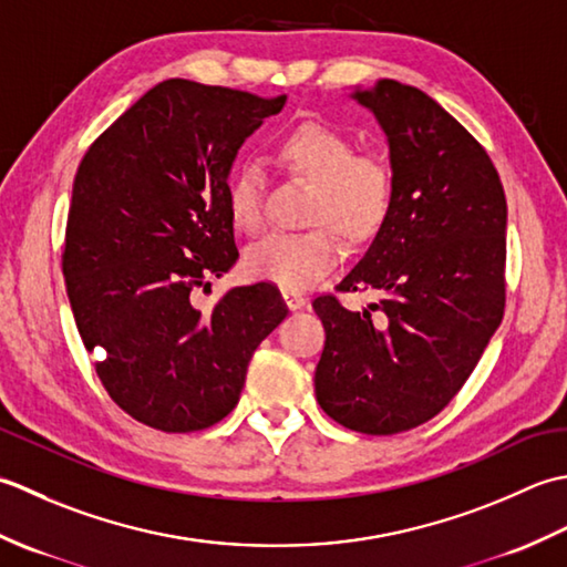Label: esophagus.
Returning <instances> with one entry per match:
<instances>
[{
  "label": "esophagus",
  "instance_id": "obj_1",
  "mask_svg": "<svg viewBox=\"0 0 567 567\" xmlns=\"http://www.w3.org/2000/svg\"><path fill=\"white\" fill-rule=\"evenodd\" d=\"M281 296L286 300V306L291 310H298V308L306 306V296L300 291H293V288H281Z\"/></svg>",
  "mask_w": 567,
  "mask_h": 567
}]
</instances>
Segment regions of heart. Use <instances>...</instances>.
<instances>
[{
	"label": "heart",
	"mask_w": 567,
	"mask_h": 567,
	"mask_svg": "<svg viewBox=\"0 0 567 567\" xmlns=\"http://www.w3.org/2000/svg\"><path fill=\"white\" fill-rule=\"evenodd\" d=\"M286 176L310 186L303 233H269L245 249V271L284 288H308L338 267L340 237L372 239L389 219L396 195L394 164L379 152H357L350 134L306 122L274 144ZM229 223L239 233L261 227V178L254 166L233 168L225 186Z\"/></svg>",
	"instance_id": "1"
}]
</instances>
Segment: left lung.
<instances>
[{
  "label": "left lung",
  "instance_id": "left-lung-1",
  "mask_svg": "<svg viewBox=\"0 0 567 567\" xmlns=\"http://www.w3.org/2000/svg\"><path fill=\"white\" fill-rule=\"evenodd\" d=\"M389 138L396 195L340 293L374 288L348 310L322 293L316 396L357 433L394 435L431 421L470 379L506 303V198L489 154L419 87L379 80L352 95Z\"/></svg>",
  "mask_w": 567,
  "mask_h": 567
}]
</instances>
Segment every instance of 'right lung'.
Instances as JSON below:
<instances>
[{
  "mask_svg": "<svg viewBox=\"0 0 567 567\" xmlns=\"http://www.w3.org/2000/svg\"><path fill=\"white\" fill-rule=\"evenodd\" d=\"M286 95L171 78L90 144L68 210L63 276L95 372L117 406L164 433L210 429L237 406L259 342L286 318L279 288L195 291L239 251L225 205L237 148Z\"/></svg>",
  "mask_w": 567,
  "mask_h": 567,
  "instance_id": "1",
  "label": "right lung"
}]
</instances>
